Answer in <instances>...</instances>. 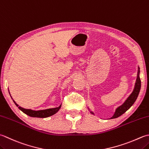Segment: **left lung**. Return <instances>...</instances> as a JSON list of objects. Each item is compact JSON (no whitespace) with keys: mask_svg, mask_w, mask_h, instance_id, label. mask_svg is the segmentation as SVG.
I'll list each match as a JSON object with an SVG mask.
<instances>
[{"mask_svg":"<svg viewBox=\"0 0 149 149\" xmlns=\"http://www.w3.org/2000/svg\"><path fill=\"white\" fill-rule=\"evenodd\" d=\"M139 68H138V76H137L136 79V82L135 84V87L134 89V91L132 92V94L130 95L129 97L127 98V100L125 101V103L122 104L121 106L119 107L117 109H116L114 114L111 118V119L113 118H117L119 116H121L122 114L127 111V110H129L130 108L132 107V104L134 103L136 101L137 97L139 95V91H140L141 88V80L139 78ZM93 113V112H91Z\"/></svg>","mask_w":149,"mask_h":149,"instance_id":"obj_1","label":"left lung"}]
</instances>
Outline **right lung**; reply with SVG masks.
Returning a JSON list of instances; mask_svg holds the SVG:
<instances>
[{
    "mask_svg": "<svg viewBox=\"0 0 149 149\" xmlns=\"http://www.w3.org/2000/svg\"><path fill=\"white\" fill-rule=\"evenodd\" d=\"M13 102L15 103V104H16V106L18 107L19 109L21 110L22 112L26 113V114H27L28 116H30V117H33V118H44L49 117V116L54 115L55 113H57L58 111H59V110L60 109L61 106V105H60L59 107L54 108V109H49L37 110V111H36V110H32L31 109H23V108L19 107L14 101H13Z\"/></svg>",
    "mask_w": 149,
    "mask_h": 149,
    "instance_id": "add662e5",
    "label": "right lung"
}]
</instances>
